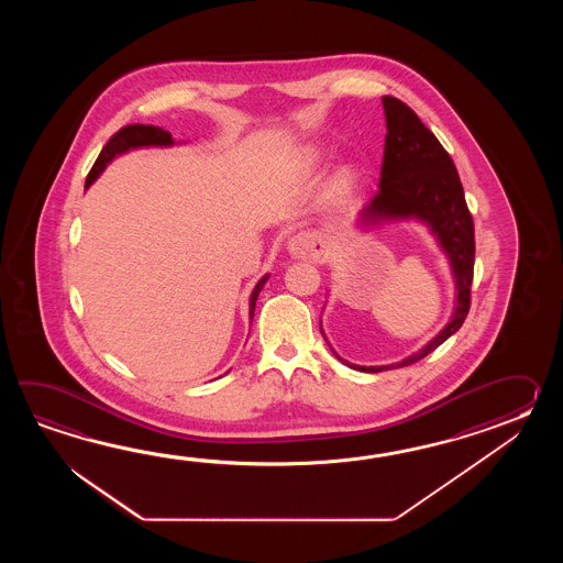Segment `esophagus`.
I'll use <instances>...</instances> for the list:
<instances>
[{
    "label": "esophagus",
    "mask_w": 563,
    "mask_h": 563,
    "mask_svg": "<svg viewBox=\"0 0 563 563\" xmlns=\"http://www.w3.org/2000/svg\"><path fill=\"white\" fill-rule=\"evenodd\" d=\"M287 253L294 260H310V262H320L325 253L323 241L310 231H301L287 241Z\"/></svg>",
    "instance_id": "obj_1"
}]
</instances>
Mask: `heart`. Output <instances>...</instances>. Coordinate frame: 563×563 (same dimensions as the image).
I'll return each instance as SVG.
<instances>
[{
	"mask_svg": "<svg viewBox=\"0 0 563 563\" xmlns=\"http://www.w3.org/2000/svg\"><path fill=\"white\" fill-rule=\"evenodd\" d=\"M320 165V153L318 151H308L306 153V168L313 170ZM354 191V175L350 168H340L334 177L330 179L328 192H330V201L334 205H344L350 195Z\"/></svg>",
	"mask_w": 563,
	"mask_h": 563,
	"instance_id": "heart-1",
	"label": "heart"
}]
</instances>
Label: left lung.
Segmentation results:
<instances>
[{
	"instance_id": "obj_1",
	"label": "left lung",
	"mask_w": 563,
	"mask_h": 563,
	"mask_svg": "<svg viewBox=\"0 0 563 563\" xmlns=\"http://www.w3.org/2000/svg\"><path fill=\"white\" fill-rule=\"evenodd\" d=\"M386 139L380 185L371 203L356 217V229L368 231L384 223L417 221L429 229L444 253L455 284V301L449 322L424 346L407 358L384 366H360L342 358L328 338L335 358L360 372H384L410 366L429 356L463 325L471 303V284L475 265L473 217L465 203V192L455 163L419 117L395 96H383Z\"/></svg>"
}]
</instances>
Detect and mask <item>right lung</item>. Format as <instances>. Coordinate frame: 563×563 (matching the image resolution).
<instances>
[{
  "instance_id": "right-lung-1",
  "label": "right lung",
  "mask_w": 563,
  "mask_h": 563,
  "mask_svg": "<svg viewBox=\"0 0 563 563\" xmlns=\"http://www.w3.org/2000/svg\"><path fill=\"white\" fill-rule=\"evenodd\" d=\"M175 144L183 143H177V141L173 139V134L165 131V129H161V126H148V124H131V126H124V129H120V131L108 141L107 146L100 151V155L96 158L95 167L88 173L85 189H88V187L104 173V168H107L114 158L126 155V153H131V151H136V148H148V146L168 148V146H175ZM267 279H269V274H265V276L255 284L252 296H250V320H252V322L253 311H255V301H257V296H260V291L264 289ZM228 372H225V374H228Z\"/></svg>"
}]
</instances>
